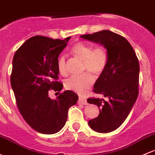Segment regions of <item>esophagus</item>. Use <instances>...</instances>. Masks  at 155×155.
Listing matches in <instances>:
<instances>
[{
	"label": "esophagus",
	"mask_w": 155,
	"mask_h": 155,
	"mask_svg": "<svg viewBox=\"0 0 155 155\" xmlns=\"http://www.w3.org/2000/svg\"><path fill=\"white\" fill-rule=\"evenodd\" d=\"M78 102H79V104H83V105H87V100H86V99L84 98V97H79Z\"/></svg>",
	"instance_id": "34e87169"
}]
</instances>
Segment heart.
Returning <instances> with one entry per match:
<instances>
[{
    "instance_id": "b5f03b06",
    "label": "heart",
    "mask_w": 155,
    "mask_h": 155,
    "mask_svg": "<svg viewBox=\"0 0 155 155\" xmlns=\"http://www.w3.org/2000/svg\"><path fill=\"white\" fill-rule=\"evenodd\" d=\"M71 53L82 61V71L85 73L79 76H71L66 79L64 87L78 94H84L92 86L94 77L99 76L104 73L108 64V54L105 47L102 45L93 48L90 44L77 42L71 48ZM58 72L62 76L68 74V62L66 56L61 55L58 59Z\"/></svg>"
}]
</instances>
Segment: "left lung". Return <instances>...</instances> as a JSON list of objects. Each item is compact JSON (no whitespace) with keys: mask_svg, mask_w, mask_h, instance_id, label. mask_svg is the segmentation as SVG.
Returning <instances> with one entry per match:
<instances>
[{"mask_svg":"<svg viewBox=\"0 0 155 155\" xmlns=\"http://www.w3.org/2000/svg\"><path fill=\"white\" fill-rule=\"evenodd\" d=\"M81 37L99 43L107 49L108 64L94 86V93L108 99L88 98V103L97 105L99 116L89 120L94 131L108 133L123 123L139 94V61L129 42L110 30H102Z\"/></svg>","mask_w":155,"mask_h":155,"instance_id":"left-lung-1","label":"left lung"}]
</instances>
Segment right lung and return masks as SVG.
Wrapping results in <instances>:
<instances>
[{"label": "right lung", "mask_w": 155, "mask_h": 155, "mask_svg": "<svg viewBox=\"0 0 155 155\" xmlns=\"http://www.w3.org/2000/svg\"><path fill=\"white\" fill-rule=\"evenodd\" d=\"M71 38L33 36L13 57L10 81L18 108L27 124L39 133L58 132L66 123L68 109L79 98L72 91L60 93L56 99L48 96L49 91L59 93L63 87L57 81L58 58Z\"/></svg>", "instance_id": "obj_1"}]
</instances>
